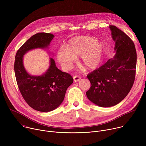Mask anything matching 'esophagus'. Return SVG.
<instances>
[{"label":"esophagus","instance_id":"obj_1","mask_svg":"<svg viewBox=\"0 0 146 146\" xmlns=\"http://www.w3.org/2000/svg\"><path fill=\"white\" fill-rule=\"evenodd\" d=\"M73 79H74V82H78V81H80V80L81 77H80V76H79L75 75V76H73Z\"/></svg>","mask_w":146,"mask_h":146}]
</instances>
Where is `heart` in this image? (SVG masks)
<instances>
[{
  "mask_svg": "<svg viewBox=\"0 0 146 146\" xmlns=\"http://www.w3.org/2000/svg\"><path fill=\"white\" fill-rule=\"evenodd\" d=\"M104 51V46L100 41L87 36H77L69 40L64 48L56 54L58 61L65 69H70L76 57L80 56V64L88 70L95 69L100 64Z\"/></svg>",
  "mask_w": 146,
  "mask_h": 146,
  "instance_id": "heart-1",
  "label": "heart"
}]
</instances>
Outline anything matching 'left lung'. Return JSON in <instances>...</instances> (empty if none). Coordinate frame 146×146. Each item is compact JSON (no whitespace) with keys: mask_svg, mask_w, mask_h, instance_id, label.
<instances>
[{"mask_svg":"<svg viewBox=\"0 0 146 146\" xmlns=\"http://www.w3.org/2000/svg\"><path fill=\"white\" fill-rule=\"evenodd\" d=\"M115 41V56L87 75L91 87L88 99L100 107L115 106L127 96L135 79L137 54L132 39L114 25H110Z\"/></svg>","mask_w":146,"mask_h":146,"instance_id":"8db88e82","label":"left lung"}]
</instances>
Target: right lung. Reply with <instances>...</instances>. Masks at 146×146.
<instances>
[{
  "instance_id": "1",
  "label": "right lung",
  "mask_w": 146,
  "mask_h": 146,
  "mask_svg": "<svg viewBox=\"0 0 146 146\" xmlns=\"http://www.w3.org/2000/svg\"><path fill=\"white\" fill-rule=\"evenodd\" d=\"M54 37L52 34L44 32L33 35L18 50L15 58L14 72L21 94L30 107L42 112L52 111L60 105L73 78L70 74L58 69L52 58L44 74L31 76L24 68L23 58L31 50L47 47Z\"/></svg>"
}]
</instances>
